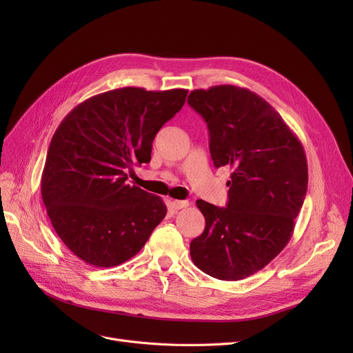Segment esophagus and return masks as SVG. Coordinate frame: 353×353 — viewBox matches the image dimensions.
I'll list each match as a JSON object with an SVG mask.
<instances>
[{
    "label": "esophagus",
    "instance_id": "34e87169",
    "mask_svg": "<svg viewBox=\"0 0 353 353\" xmlns=\"http://www.w3.org/2000/svg\"><path fill=\"white\" fill-rule=\"evenodd\" d=\"M189 205H190V203H189L188 200H173V201H172V206H173V209H176V210L188 208Z\"/></svg>",
    "mask_w": 353,
    "mask_h": 353
}]
</instances>
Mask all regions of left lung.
Returning <instances> with one entry per match:
<instances>
[{"instance_id":"left-lung-1","label":"left lung","mask_w":353,"mask_h":353,"mask_svg":"<svg viewBox=\"0 0 353 353\" xmlns=\"http://www.w3.org/2000/svg\"><path fill=\"white\" fill-rule=\"evenodd\" d=\"M188 103L208 123L213 164L233 169L226 208L196 201L206 228L192 240V261L216 279H245L292 237L307 190L303 145L281 114L248 88L193 90Z\"/></svg>"}]
</instances>
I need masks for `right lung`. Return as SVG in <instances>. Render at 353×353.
Here are the masks:
<instances>
[{
    "label": "right lung",
    "mask_w": 353,
    "mask_h": 353,
    "mask_svg": "<svg viewBox=\"0 0 353 353\" xmlns=\"http://www.w3.org/2000/svg\"><path fill=\"white\" fill-rule=\"evenodd\" d=\"M188 90L124 87L74 107L51 139L41 196L63 243L81 261L114 268L137 254L167 208L127 183L152 159L153 140L186 101Z\"/></svg>",
    "instance_id": "obj_1"
}]
</instances>
